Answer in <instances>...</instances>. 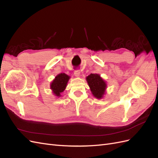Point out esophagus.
<instances>
[{
  "label": "esophagus",
  "mask_w": 158,
  "mask_h": 158,
  "mask_svg": "<svg viewBox=\"0 0 158 158\" xmlns=\"http://www.w3.org/2000/svg\"><path fill=\"white\" fill-rule=\"evenodd\" d=\"M74 74L75 75V76H76V77H78V76H80V72L79 70H75L74 72Z\"/></svg>",
  "instance_id": "obj_1"
}]
</instances>
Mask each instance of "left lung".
Segmentation results:
<instances>
[{
  "mask_svg": "<svg viewBox=\"0 0 158 158\" xmlns=\"http://www.w3.org/2000/svg\"><path fill=\"white\" fill-rule=\"evenodd\" d=\"M92 94L98 99L103 97L106 89V84L98 74H91L86 78Z\"/></svg>",
  "mask_w": 158,
  "mask_h": 158,
  "instance_id": "left-lung-1",
  "label": "left lung"
}]
</instances>
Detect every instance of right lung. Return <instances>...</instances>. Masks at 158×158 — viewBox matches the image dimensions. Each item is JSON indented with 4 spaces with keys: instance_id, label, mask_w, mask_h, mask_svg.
Returning a JSON list of instances; mask_svg holds the SVG:
<instances>
[{
    "instance_id": "obj_1",
    "label": "right lung",
    "mask_w": 158,
    "mask_h": 158,
    "mask_svg": "<svg viewBox=\"0 0 158 158\" xmlns=\"http://www.w3.org/2000/svg\"><path fill=\"white\" fill-rule=\"evenodd\" d=\"M70 77L64 73H61L57 75L55 79L52 81L51 84V89L54 94L57 97L60 96V94L63 92Z\"/></svg>"
}]
</instances>
